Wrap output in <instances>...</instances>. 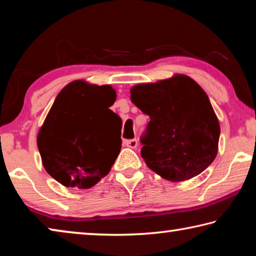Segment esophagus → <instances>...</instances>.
I'll list each match as a JSON object with an SVG mask.
<instances>
[{"label": "esophagus", "instance_id": "obj_1", "mask_svg": "<svg viewBox=\"0 0 256 256\" xmlns=\"http://www.w3.org/2000/svg\"><path fill=\"white\" fill-rule=\"evenodd\" d=\"M124 144L131 149H136L138 146V140L136 138H132V140H125Z\"/></svg>", "mask_w": 256, "mask_h": 256}]
</instances>
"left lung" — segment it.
Instances as JSON below:
<instances>
[{
  "mask_svg": "<svg viewBox=\"0 0 256 256\" xmlns=\"http://www.w3.org/2000/svg\"><path fill=\"white\" fill-rule=\"evenodd\" d=\"M131 100L150 120L141 136V156L164 178L182 182L206 170L218 152L220 126L200 86L177 74L134 86Z\"/></svg>",
  "mask_w": 256,
  "mask_h": 256,
  "instance_id": "obj_1",
  "label": "left lung"
}]
</instances>
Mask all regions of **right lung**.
<instances>
[{"mask_svg": "<svg viewBox=\"0 0 256 256\" xmlns=\"http://www.w3.org/2000/svg\"><path fill=\"white\" fill-rule=\"evenodd\" d=\"M110 86L73 81L60 90L37 136L46 172L66 188H89L110 172L122 146V120Z\"/></svg>", "mask_w": 256, "mask_h": 256, "instance_id": "obj_1", "label": "right lung"}]
</instances>
